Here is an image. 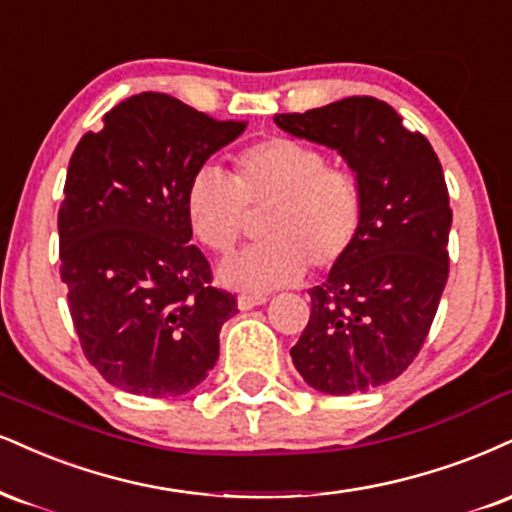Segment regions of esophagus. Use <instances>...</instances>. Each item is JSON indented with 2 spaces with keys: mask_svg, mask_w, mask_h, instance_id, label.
Masks as SVG:
<instances>
[{
  "mask_svg": "<svg viewBox=\"0 0 512 512\" xmlns=\"http://www.w3.org/2000/svg\"><path fill=\"white\" fill-rule=\"evenodd\" d=\"M264 303H267V295H252V293L238 295V310H252V307H260Z\"/></svg>",
  "mask_w": 512,
  "mask_h": 512,
  "instance_id": "1",
  "label": "esophagus"
}]
</instances>
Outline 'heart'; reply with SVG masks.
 <instances>
[{"label":"heart","instance_id":"1","mask_svg":"<svg viewBox=\"0 0 512 512\" xmlns=\"http://www.w3.org/2000/svg\"><path fill=\"white\" fill-rule=\"evenodd\" d=\"M190 229L207 250L229 255L267 212V243L231 257L221 281L240 291H272L298 281L307 262L334 267L353 250L365 219V193L353 171L329 166L315 145L295 138L260 140L236 157V176L207 164L188 181Z\"/></svg>","mask_w":512,"mask_h":512}]
</instances>
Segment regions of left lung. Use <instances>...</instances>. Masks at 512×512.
I'll use <instances>...</instances> for the list:
<instances>
[{"instance_id":"obj_1","label":"left lung","mask_w":512,"mask_h":512,"mask_svg":"<svg viewBox=\"0 0 512 512\" xmlns=\"http://www.w3.org/2000/svg\"><path fill=\"white\" fill-rule=\"evenodd\" d=\"M281 131L346 159L365 193L353 250L310 288L293 365L315 391L350 396L403 374L420 353L448 279L453 212L439 157L377 97L276 114Z\"/></svg>"}]
</instances>
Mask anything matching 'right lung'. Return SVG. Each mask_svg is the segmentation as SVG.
<instances>
[{"instance_id": "right-lung-1", "label": "right lung", "mask_w": 512, "mask_h": 512, "mask_svg": "<svg viewBox=\"0 0 512 512\" xmlns=\"http://www.w3.org/2000/svg\"><path fill=\"white\" fill-rule=\"evenodd\" d=\"M243 131V121L143 92L109 109L73 152L59 209L61 281L85 357L116 389L176 398L219 360V331L238 307L190 245L186 190Z\"/></svg>"}]
</instances>
